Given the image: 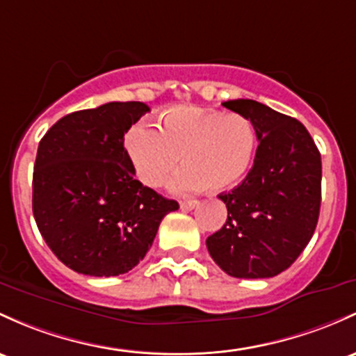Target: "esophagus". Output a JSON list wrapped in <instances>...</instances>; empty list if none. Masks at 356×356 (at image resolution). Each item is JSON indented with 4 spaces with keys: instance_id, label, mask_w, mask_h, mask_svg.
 <instances>
[{
    "instance_id": "1",
    "label": "esophagus",
    "mask_w": 356,
    "mask_h": 356,
    "mask_svg": "<svg viewBox=\"0 0 356 356\" xmlns=\"http://www.w3.org/2000/svg\"><path fill=\"white\" fill-rule=\"evenodd\" d=\"M196 206H197V201H193V199H191V201H181L182 211H191L196 208Z\"/></svg>"
}]
</instances>
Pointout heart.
<instances>
[{"label":"heart","instance_id":"obj_1","mask_svg":"<svg viewBox=\"0 0 356 356\" xmlns=\"http://www.w3.org/2000/svg\"><path fill=\"white\" fill-rule=\"evenodd\" d=\"M124 148L136 177L148 187L170 181L177 194L206 187L222 193L248 175L257 152V131L247 116L199 106H174L162 116V127L138 123L124 136Z\"/></svg>","mask_w":356,"mask_h":356}]
</instances>
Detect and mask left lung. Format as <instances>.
Here are the masks:
<instances>
[{"instance_id": "obj_1", "label": "left lung", "mask_w": 356, "mask_h": 356, "mask_svg": "<svg viewBox=\"0 0 356 356\" xmlns=\"http://www.w3.org/2000/svg\"><path fill=\"white\" fill-rule=\"evenodd\" d=\"M222 106L252 121L259 147L245 181L220 194L228 218L206 247L228 275L267 279L291 267L312 238L321 208V154L296 118L253 99Z\"/></svg>"}]
</instances>
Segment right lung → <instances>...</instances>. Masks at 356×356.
Returning a JSON list of instances; mask_svg holds the SVG:
<instances>
[{
  "mask_svg": "<svg viewBox=\"0 0 356 356\" xmlns=\"http://www.w3.org/2000/svg\"><path fill=\"white\" fill-rule=\"evenodd\" d=\"M145 103H106L70 113L38 143L33 216L54 255L72 270L113 277L138 265L162 218L179 209L135 179L124 134Z\"/></svg>",
  "mask_w": 356,
  "mask_h": 356,
  "instance_id": "right-lung-1",
  "label": "right lung"
}]
</instances>
